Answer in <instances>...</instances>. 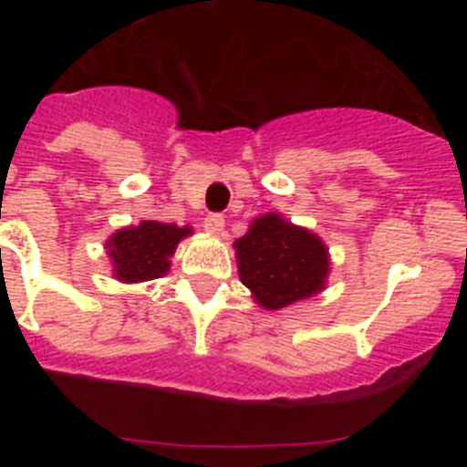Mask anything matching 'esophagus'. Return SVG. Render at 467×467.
<instances>
[{"label":"esophagus","mask_w":467,"mask_h":467,"mask_svg":"<svg viewBox=\"0 0 467 467\" xmlns=\"http://www.w3.org/2000/svg\"><path fill=\"white\" fill-rule=\"evenodd\" d=\"M205 231L213 236H222L224 234V217L222 214H208L205 217Z\"/></svg>","instance_id":"obj_1"}]
</instances>
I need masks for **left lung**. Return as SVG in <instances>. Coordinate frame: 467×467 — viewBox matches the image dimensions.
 Returning <instances> with one entry per match:
<instances>
[{
  "mask_svg": "<svg viewBox=\"0 0 467 467\" xmlns=\"http://www.w3.org/2000/svg\"><path fill=\"white\" fill-rule=\"evenodd\" d=\"M234 247L241 283L266 311L311 299L327 287L332 262L323 238L280 213L254 217Z\"/></svg>",
  "mask_w": 467,
  "mask_h": 467,
  "instance_id": "8db88e82",
  "label": "left lung"
}]
</instances>
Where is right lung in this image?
<instances>
[{"label":"right lung","mask_w":467,"mask_h":467,"mask_svg":"<svg viewBox=\"0 0 467 467\" xmlns=\"http://www.w3.org/2000/svg\"><path fill=\"white\" fill-rule=\"evenodd\" d=\"M192 234V226L156 220H142L135 226L114 231L105 243L111 275L128 285L166 275L180 241Z\"/></svg>","instance_id":"add662e5"}]
</instances>
